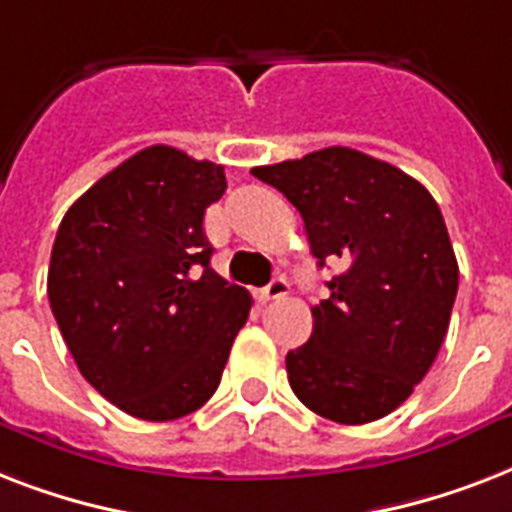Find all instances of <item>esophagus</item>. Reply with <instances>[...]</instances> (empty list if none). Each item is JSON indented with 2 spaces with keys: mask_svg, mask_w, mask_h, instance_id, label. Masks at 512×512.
Listing matches in <instances>:
<instances>
[{
  "mask_svg": "<svg viewBox=\"0 0 512 512\" xmlns=\"http://www.w3.org/2000/svg\"><path fill=\"white\" fill-rule=\"evenodd\" d=\"M289 292V284L284 279H281V276H276V279L271 281V284H268V287H263L260 289V300H263V303H271V300H281V297L287 295Z\"/></svg>",
  "mask_w": 512,
  "mask_h": 512,
  "instance_id": "1",
  "label": "esophagus"
}]
</instances>
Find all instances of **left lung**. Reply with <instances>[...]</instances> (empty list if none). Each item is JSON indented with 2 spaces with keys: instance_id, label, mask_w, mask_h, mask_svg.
Here are the masks:
<instances>
[{
  "instance_id": "8db88e82",
  "label": "left lung",
  "mask_w": 512,
  "mask_h": 512,
  "mask_svg": "<svg viewBox=\"0 0 512 512\" xmlns=\"http://www.w3.org/2000/svg\"><path fill=\"white\" fill-rule=\"evenodd\" d=\"M300 212L319 268L342 260L287 353L289 385L340 425L390 414L428 374L449 329L460 268L436 199L414 177L345 146L255 167Z\"/></svg>"
}]
</instances>
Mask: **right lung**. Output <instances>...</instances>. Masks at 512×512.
<instances>
[{"label": "right lung", "instance_id": "add662e5", "mask_svg": "<svg viewBox=\"0 0 512 512\" xmlns=\"http://www.w3.org/2000/svg\"><path fill=\"white\" fill-rule=\"evenodd\" d=\"M220 164L151 146L68 207L47 295L79 372L122 412L167 422L220 385L252 297L209 268L204 212Z\"/></svg>", "mask_w": 512, "mask_h": 512}]
</instances>
